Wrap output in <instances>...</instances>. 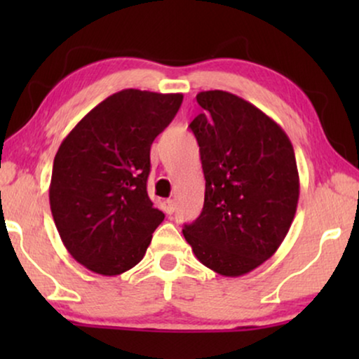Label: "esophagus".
I'll use <instances>...</instances> for the list:
<instances>
[{"label":"esophagus","mask_w":359,"mask_h":359,"mask_svg":"<svg viewBox=\"0 0 359 359\" xmlns=\"http://www.w3.org/2000/svg\"><path fill=\"white\" fill-rule=\"evenodd\" d=\"M176 210V201L175 199H166L165 201V212L166 214H173Z\"/></svg>","instance_id":"34e87169"}]
</instances>
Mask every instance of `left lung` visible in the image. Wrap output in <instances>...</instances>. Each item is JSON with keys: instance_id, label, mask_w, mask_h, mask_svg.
Instances as JSON below:
<instances>
[{"instance_id": "8db88e82", "label": "left lung", "mask_w": 359, "mask_h": 359, "mask_svg": "<svg viewBox=\"0 0 359 359\" xmlns=\"http://www.w3.org/2000/svg\"><path fill=\"white\" fill-rule=\"evenodd\" d=\"M204 112L189 129L205 178L203 212L183 235L196 258L222 276H242L271 258L299 201L291 140L252 102L227 91L196 96Z\"/></svg>"}]
</instances>
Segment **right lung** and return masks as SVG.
I'll list each match as a JSON object with an SVG mask.
<instances>
[{
  "label": "right lung",
  "mask_w": 359,
  "mask_h": 359,
  "mask_svg": "<svg viewBox=\"0 0 359 359\" xmlns=\"http://www.w3.org/2000/svg\"><path fill=\"white\" fill-rule=\"evenodd\" d=\"M180 93L122 90L91 109L53 160L50 210L68 253L116 276L144 258L163 222L147 194L150 147L178 112Z\"/></svg>",
  "instance_id": "add662e5"
}]
</instances>
